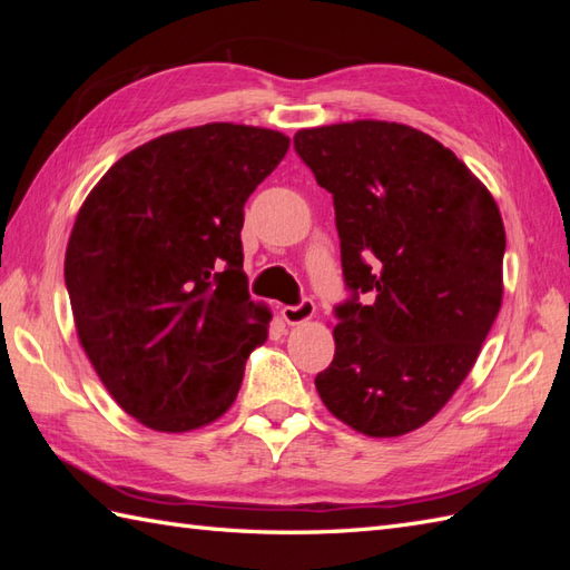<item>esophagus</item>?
<instances>
[{"label": "esophagus", "mask_w": 570, "mask_h": 570, "mask_svg": "<svg viewBox=\"0 0 570 570\" xmlns=\"http://www.w3.org/2000/svg\"><path fill=\"white\" fill-rule=\"evenodd\" d=\"M313 313H316V304H313L311 298H301L296 306H284L282 316L288 325H298V323L313 318Z\"/></svg>", "instance_id": "1"}]
</instances>
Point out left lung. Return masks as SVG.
<instances>
[{
  "label": "left lung",
  "instance_id": "obj_1",
  "mask_svg": "<svg viewBox=\"0 0 570 570\" xmlns=\"http://www.w3.org/2000/svg\"><path fill=\"white\" fill-rule=\"evenodd\" d=\"M294 149L333 196L350 292L316 390L355 431L404 435L453 396L498 318L500 208L451 149L414 127L301 129Z\"/></svg>",
  "mask_w": 570,
  "mask_h": 570
}]
</instances>
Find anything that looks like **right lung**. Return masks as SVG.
<instances>
[{
	"mask_svg": "<svg viewBox=\"0 0 570 570\" xmlns=\"http://www.w3.org/2000/svg\"><path fill=\"white\" fill-rule=\"evenodd\" d=\"M288 151L272 129L213 122L122 156L72 225L66 286L85 355L129 416L205 426L233 406L272 313L242 272L245 203Z\"/></svg>",
	"mask_w": 570,
	"mask_h": 570,
	"instance_id": "add662e5",
	"label": "right lung"
}]
</instances>
